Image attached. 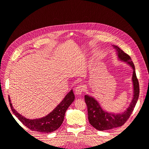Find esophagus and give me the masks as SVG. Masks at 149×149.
<instances>
[{"mask_svg": "<svg viewBox=\"0 0 149 149\" xmlns=\"http://www.w3.org/2000/svg\"><path fill=\"white\" fill-rule=\"evenodd\" d=\"M84 86L82 85H78L74 89L75 94L76 95H81L84 91Z\"/></svg>", "mask_w": 149, "mask_h": 149, "instance_id": "obj_1", "label": "esophagus"}]
</instances>
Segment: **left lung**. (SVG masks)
<instances>
[{
	"instance_id": "obj_1",
	"label": "left lung",
	"mask_w": 149,
	"mask_h": 149,
	"mask_svg": "<svg viewBox=\"0 0 149 149\" xmlns=\"http://www.w3.org/2000/svg\"><path fill=\"white\" fill-rule=\"evenodd\" d=\"M113 47L116 51L118 59L127 63L132 68L133 97L129 107L125 111L120 113H114L103 110L99 102L94 97L85 95V101L88 108L89 122L94 128L99 131L109 130L122 126L132 114L138 101L140 93L139 83L136 78L135 66L131 57L117 46L113 45Z\"/></svg>"
}]
</instances>
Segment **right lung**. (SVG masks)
<instances>
[{"instance_id":"1","label":"right lung","mask_w":149,"mask_h":149,"mask_svg":"<svg viewBox=\"0 0 149 149\" xmlns=\"http://www.w3.org/2000/svg\"><path fill=\"white\" fill-rule=\"evenodd\" d=\"M74 95L72 89L68 93L60 103L48 115L39 119H29L21 115L13 106L9 96V101L13 113L17 118L24 124L26 127L31 131L40 132L43 133H49L55 131L61 125L64 120L65 113L73 101Z\"/></svg>"}]
</instances>
